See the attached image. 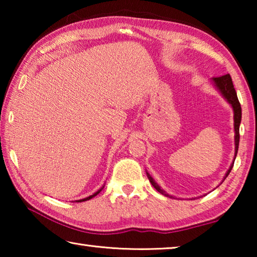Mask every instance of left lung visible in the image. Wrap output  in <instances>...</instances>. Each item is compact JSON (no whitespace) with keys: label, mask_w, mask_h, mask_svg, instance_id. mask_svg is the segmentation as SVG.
I'll list each match as a JSON object with an SVG mask.
<instances>
[{"label":"left lung","mask_w":257,"mask_h":257,"mask_svg":"<svg viewBox=\"0 0 257 257\" xmlns=\"http://www.w3.org/2000/svg\"><path fill=\"white\" fill-rule=\"evenodd\" d=\"M213 81H214V84L217 87V89H219L221 94L223 95V97L227 99V101L230 104H231V106L233 108V112H234V118H233L234 119V132H236V136H234V144H236V150H234V151H236V155H237L238 146H239V124H240V121H241L240 103H239V101H238L237 93H236V90H234L232 79H231V77H230L229 73H227V75H223V76L214 77V78H213ZM236 155H234V159H236ZM232 167H233V163L231 164V167H230V169L228 170L227 175H225V178L228 177L230 171H231ZM147 177H149L152 186H153L154 188L159 191V193L165 195V196H169L168 194H165L164 191L160 188V186L156 184V182L153 180V178H152L149 175V173H147Z\"/></svg>","instance_id":"obj_1"}]
</instances>
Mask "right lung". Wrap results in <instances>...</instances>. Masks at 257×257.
Masks as SVG:
<instances>
[{
    "label": "right lung",
    "instance_id": "add662e5",
    "mask_svg": "<svg viewBox=\"0 0 257 257\" xmlns=\"http://www.w3.org/2000/svg\"><path fill=\"white\" fill-rule=\"evenodd\" d=\"M102 189H99L98 191H96V193H95V194H93V195H90V196H88V197H86V198H84V199H79V201H76V202H78V203H79V202H85V201H88V199H90V198H93L94 196H96V195L99 193V191H101Z\"/></svg>",
    "mask_w": 257,
    "mask_h": 257
}]
</instances>
